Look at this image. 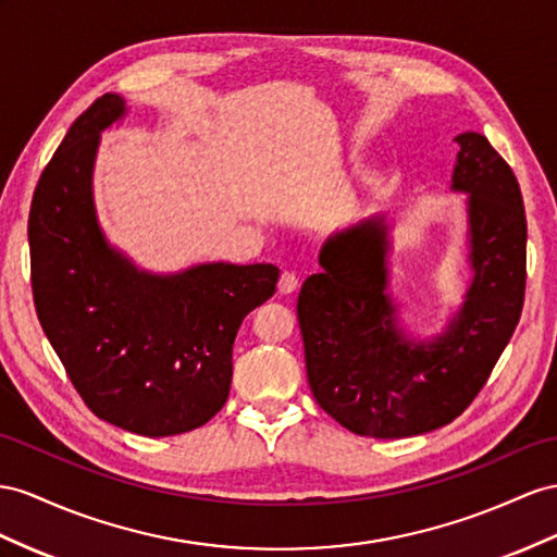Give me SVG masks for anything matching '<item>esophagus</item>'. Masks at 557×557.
<instances>
[{
	"label": "esophagus",
	"mask_w": 557,
	"mask_h": 557,
	"mask_svg": "<svg viewBox=\"0 0 557 557\" xmlns=\"http://www.w3.org/2000/svg\"><path fill=\"white\" fill-rule=\"evenodd\" d=\"M277 287H280V294H292V292H296V289H298V277H296V273H292V270H284Z\"/></svg>",
	"instance_id": "esophagus-1"
}]
</instances>
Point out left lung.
I'll return each instance as SVG.
<instances>
[{"label":"left lung","mask_w":557,"mask_h":557,"mask_svg":"<svg viewBox=\"0 0 557 557\" xmlns=\"http://www.w3.org/2000/svg\"><path fill=\"white\" fill-rule=\"evenodd\" d=\"M454 190L468 193L466 304L449 330L414 344L397 326L388 287V227L367 219L326 239L322 273L298 294L306 369L318 405L367 437H411L451 423L475 400L516 332L527 282V219L508 162L482 134L454 138Z\"/></svg>","instance_id":"left-lung-1"}]
</instances>
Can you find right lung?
<instances>
[{
  "mask_svg": "<svg viewBox=\"0 0 557 557\" xmlns=\"http://www.w3.org/2000/svg\"><path fill=\"white\" fill-rule=\"evenodd\" d=\"M124 115L106 94L70 126L41 171L27 239L37 318L82 400L124 431L164 437L223 409L242 320L275 294L270 263L140 273L98 231L91 169L98 138Z\"/></svg>",
  "mask_w": 557,
  "mask_h": 557,
  "instance_id": "obj_1",
  "label": "right lung"
}]
</instances>
